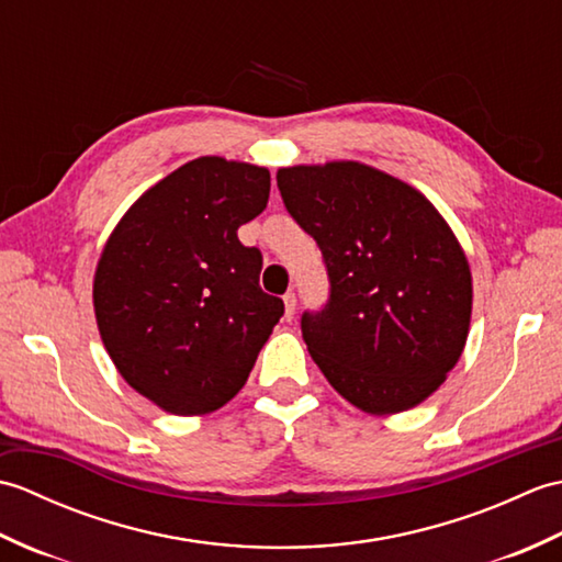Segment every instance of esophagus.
<instances>
[{
  "mask_svg": "<svg viewBox=\"0 0 562 562\" xmlns=\"http://www.w3.org/2000/svg\"><path fill=\"white\" fill-rule=\"evenodd\" d=\"M284 300V318L292 321L294 318V312H296V294L294 292H288L282 296Z\"/></svg>",
  "mask_w": 562,
  "mask_h": 562,
  "instance_id": "obj_1",
  "label": "esophagus"
}]
</instances>
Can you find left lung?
Returning a JSON list of instances; mask_svg holds the SVG:
<instances>
[{
	"label": "left lung",
	"instance_id": "8db88e82",
	"mask_svg": "<svg viewBox=\"0 0 562 562\" xmlns=\"http://www.w3.org/2000/svg\"><path fill=\"white\" fill-rule=\"evenodd\" d=\"M284 207L314 236L330 294L302 336L345 401L415 408L445 384L471 326V268L423 193L360 161L278 171Z\"/></svg>",
	"mask_w": 562,
	"mask_h": 562
}]
</instances>
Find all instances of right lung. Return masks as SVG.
<instances>
[{"mask_svg": "<svg viewBox=\"0 0 562 562\" xmlns=\"http://www.w3.org/2000/svg\"><path fill=\"white\" fill-rule=\"evenodd\" d=\"M268 195L262 166L200 157L151 186L103 246L101 340L127 384L166 413L229 403L284 314L258 284L260 250L236 236Z\"/></svg>", "mask_w": 562, "mask_h": 562, "instance_id": "right-lung-1", "label": "right lung"}]
</instances>
